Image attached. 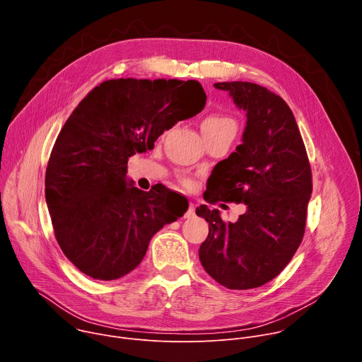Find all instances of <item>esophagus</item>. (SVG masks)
Returning <instances> with one entry per match:
<instances>
[{
    "label": "esophagus",
    "mask_w": 362,
    "mask_h": 362,
    "mask_svg": "<svg viewBox=\"0 0 362 362\" xmlns=\"http://www.w3.org/2000/svg\"><path fill=\"white\" fill-rule=\"evenodd\" d=\"M194 211H196L194 204H193V203H189V208H187V211H186V214H185V218H193V216H194Z\"/></svg>",
    "instance_id": "esophagus-1"
}]
</instances>
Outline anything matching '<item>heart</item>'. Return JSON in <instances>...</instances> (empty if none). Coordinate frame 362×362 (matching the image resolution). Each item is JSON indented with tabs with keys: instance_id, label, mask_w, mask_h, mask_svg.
Instances as JSON below:
<instances>
[{
	"instance_id": "heart-1",
	"label": "heart",
	"mask_w": 362,
	"mask_h": 362,
	"mask_svg": "<svg viewBox=\"0 0 362 362\" xmlns=\"http://www.w3.org/2000/svg\"><path fill=\"white\" fill-rule=\"evenodd\" d=\"M202 130L203 134H209V133H218V132H225V130H230L233 133H236V122L226 116V115H221V113H214L206 117L202 123ZM185 185H189V180H183Z\"/></svg>"
}]
</instances>
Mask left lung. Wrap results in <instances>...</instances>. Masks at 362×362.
<instances>
[{
    "label": "left lung",
    "instance_id": "left-lung-1",
    "mask_svg": "<svg viewBox=\"0 0 362 362\" xmlns=\"http://www.w3.org/2000/svg\"><path fill=\"white\" fill-rule=\"evenodd\" d=\"M214 86L229 91L246 112V127L242 144L212 170L203 199L211 204L245 203L246 212L226 223L218 209L196 208V215L209 222L199 259L221 285L252 289L278 276L299 247L313 173L296 120L282 97L247 81Z\"/></svg>",
    "mask_w": 362,
    "mask_h": 362
}]
</instances>
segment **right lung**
<instances>
[{
    "mask_svg": "<svg viewBox=\"0 0 362 362\" xmlns=\"http://www.w3.org/2000/svg\"><path fill=\"white\" fill-rule=\"evenodd\" d=\"M206 105L196 80L116 78L94 87L64 123L45 170L56 239L90 278L119 279L139 267L153 235L187 211L162 183L127 180V162Z\"/></svg>",
    "mask_w": 362,
    "mask_h": 362,
    "instance_id": "obj_1",
    "label": "right lung"
}]
</instances>
